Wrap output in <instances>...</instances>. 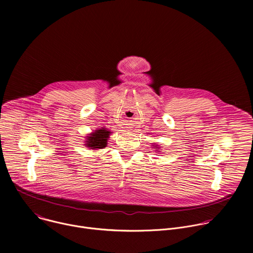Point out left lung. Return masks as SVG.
I'll return each mask as SVG.
<instances>
[{
	"mask_svg": "<svg viewBox=\"0 0 253 253\" xmlns=\"http://www.w3.org/2000/svg\"><path fill=\"white\" fill-rule=\"evenodd\" d=\"M155 147H158V145H155ZM158 148H159V147H158ZM157 150H158V149H157Z\"/></svg>",
	"mask_w": 253,
	"mask_h": 253,
	"instance_id": "left-lung-1",
	"label": "left lung"
}]
</instances>
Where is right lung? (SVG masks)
Instances as JSON below:
<instances>
[{"instance_id":"1","label":"right lung","mask_w":253,"mask_h":253,"mask_svg":"<svg viewBox=\"0 0 253 253\" xmlns=\"http://www.w3.org/2000/svg\"><path fill=\"white\" fill-rule=\"evenodd\" d=\"M110 134H111V132L109 130H107L106 128H101V129L95 130L94 132H92L91 134H89L87 136L85 145L93 150L102 149V148L106 147L107 140H108V138H109Z\"/></svg>"}]
</instances>
